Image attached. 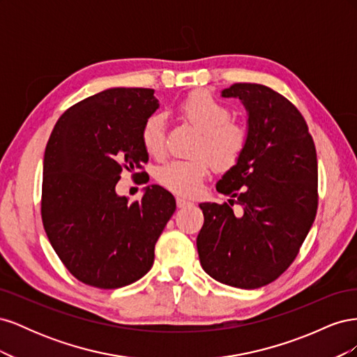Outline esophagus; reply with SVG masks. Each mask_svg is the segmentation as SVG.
<instances>
[{"label": "esophagus", "instance_id": "34e87169", "mask_svg": "<svg viewBox=\"0 0 357 357\" xmlns=\"http://www.w3.org/2000/svg\"><path fill=\"white\" fill-rule=\"evenodd\" d=\"M176 202H177V207L178 208H185V207H190V205H193L190 201H188L186 198H181V197H178L176 199Z\"/></svg>", "mask_w": 357, "mask_h": 357}]
</instances>
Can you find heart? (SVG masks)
Returning a JSON list of instances; mask_svg holds the SVG:
<instances>
[{"label": "heart", "instance_id": "b5f03b06", "mask_svg": "<svg viewBox=\"0 0 357 357\" xmlns=\"http://www.w3.org/2000/svg\"><path fill=\"white\" fill-rule=\"evenodd\" d=\"M180 112L201 131L193 147L195 156L165 162L156 168L155 178L172 193L195 195L208 177L213 162L220 169L238 164L248 144V129L234 121L228 105L202 91L190 93L180 104ZM139 138L147 155L156 159L164 156L167 152L164 114H150L142 126Z\"/></svg>", "mask_w": 357, "mask_h": 357}]
</instances>
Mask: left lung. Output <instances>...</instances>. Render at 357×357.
<instances>
[{
  "label": "left lung",
  "instance_id": "obj_1",
  "mask_svg": "<svg viewBox=\"0 0 357 357\" xmlns=\"http://www.w3.org/2000/svg\"><path fill=\"white\" fill-rule=\"evenodd\" d=\"M222 96L244 102L248 144L215 186L232 198L231 205L199 204V262L223 284L257 289L291 265L316 219V147L299 110L268 86L235 83ZM234 202L241 205L240 215L231 210Z\"/></svg>",
  "mask_w": 357,
  "mask_h": 357
}]
</instances>
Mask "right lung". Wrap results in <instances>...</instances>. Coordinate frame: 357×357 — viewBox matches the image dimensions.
Returning a JSON list of instances; mask_svg holds the SVG:
<instances>
[{
    "mask_svg": "<svg viewBox=\"0 0 357 357\" xmlns=\"http://www.w3.org/2000/svg\"><path fill=\"white\" fill-rule=\"evenodd\" d=\"M156 109L153 89H107L70 107L47 142L43 226L61 262L88 286L117 289L146 275L176 211L174 197L160 186L131 204L114 190L122 171L146 174L139 132Z\"/></svg>",
    "mask_w": 357,
    "mask_h": 357,
    "instance_id": "obj_1",
    "label": "right lung"
}]
</instances>
